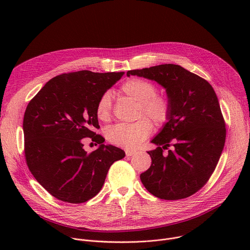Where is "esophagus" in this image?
<instances>
[{"instance_id": "34e87169", "label": "esophagus", "mask_w": 250, "mask_h": 250, "mask_svg": "<svg viewBox=\"0 0 250 250\" xmlns=\"http://www.w3.org/2000/svg\"><path fill=\"white\" fill-rule=\"evenodd\" d=\"M135 153V150H130V149H125V155L126 156H131Z\"/></svg>"}]
</instances>
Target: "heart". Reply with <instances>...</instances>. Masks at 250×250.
<instances>
[{
	"label": "heart",
	"mask_w": 250,
	"mask_h": 250,
	"mask_svg": "<svg viewBox=\"0 0 250 250\" xmlns=\"http://www.w3.org/2000/svg\"><path fill=\"white\" fill-rule=\"evenodd\" d=\"M121 91L138 103V117L145 115L158 125H164L170 116V102L164 95L156 94V86L146 79L131 78L125 81ZM112 94L106 91L97 102L96 114L100 121L108 122L112 117ZM152 125L142 118L132 124H118L108 130V139L113 145L133 149L139 146L150 134Z\"/></svg>",
	"instance_id": "heart-1"
}]
</instances>
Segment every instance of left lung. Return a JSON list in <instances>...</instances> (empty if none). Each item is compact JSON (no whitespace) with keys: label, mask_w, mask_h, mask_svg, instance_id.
<instances>
[{"label":"left lung","mask_w":250,"mask_h":250,"mask_svg":"<svg viewBox=\"0 0 250 250\" xmlns=\"http://www.w3.org/2000/svg\"><path fill=\"white\" fill-rule=\"evenodd\" d=\"M166 90L170 116L151 140L150 167L140 180L153 196L180 200L198 192L215 171L226 141V124L210 84L180 65L161 64L129 70ZM172 144H171L170 142ZM173 146L167 154L163 150Z\"/></svg>","instance_id":"obj_1"}]
</instances>
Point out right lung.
<instances>
[{"label":"right lung","mask_w":250,"mask_h":250,"mask_svg":"<svg viewBox=\"0 0 250 250\" xmlns=\"http://www.w3.org/2000/svg\"><path fill=\"white\" fill-rule=\"evenodd\" d=\"M124 72L64 73L49 80L28 103L23 116L24 155L29 171L54 198L85 203L102 189L111 165L125 153L104 146L96 105ZM100 146L87 154L82 139Z\"/></svg>","instance_id":"obj_1"}]
</instances>
